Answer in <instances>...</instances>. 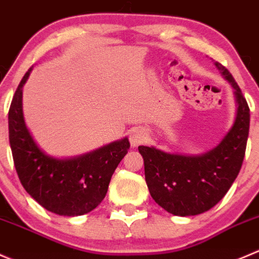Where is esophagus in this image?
I'll list each match as a JSON object with an SVG mask.
<instances>
[{"instance_id": "1", "label": "esophagus", "mask_w": 259, "mask_h": 259, "mask_svg": "<svg viewBox=\"0 0 259 259\" xmlns=\"http://www.w3.org/2000/svg\"><path fill=\"white\" fill-rule=\"evenodd\" d=\"M145 139H147V133H145L144 130L134 129L132 133H130L129 140L133 148L138 147V145H140L142 143H144Z\"/></svg>"}]
</instances>
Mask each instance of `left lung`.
Masks as SVG:
<instances>
[{
  "mask_svg": "<svg viewBox=\"0 0 259 259\" xmlns=\"http://www.w3.org/2000/svg\"><path fill=\"white\" fill-rule=\"evenodd\" d=\"M234 89L237 115L232 129L218 147L201 155L172 154L140 145L145 182L160 207L177 217H192L214 207L237 178L249 134V107L232 73L214 63Z\"/></svg>",
  "mask_w": 259,
  "mask_h": 259,
  "instance_id": "8db88e82",
  "label": "left lung"
}]
</instances>
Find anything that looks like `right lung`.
<instances>
[{
	"instance_id": "add662e5",
	"label": "right lung",
	"mask_w": 259,
	"mask_h": 259,
	"mask_svg": "<svg viewBox=\"0 0 259 259\" xmlns=\"http://www.w3.org/2000/svg\"><path fill=\"white\" fill-rule=\"evenodd\" d=\"M31 69L22 77L9 111V139L20 182L48 211L63 217L87 214L106 196L111 176L130 148L129 139L67 159L45 154L30 134L22 114V87Z\"/></svg>"
}]
</instances>
